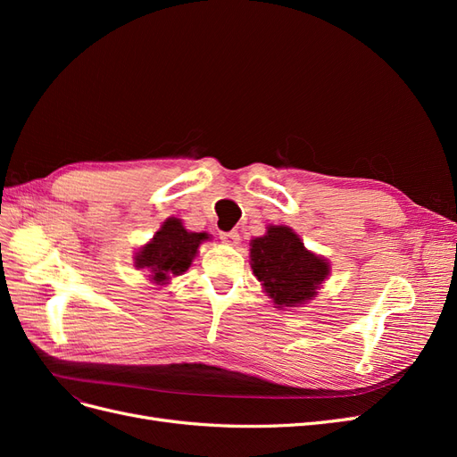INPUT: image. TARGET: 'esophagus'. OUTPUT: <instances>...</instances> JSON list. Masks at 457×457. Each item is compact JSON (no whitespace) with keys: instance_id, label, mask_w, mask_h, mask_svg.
<instances>
[{"instance_id":"34e87169","label":"esophagus","mask_w":457,"mask_h":457,"mask_svg":"<svg viewBox=\"0 0 457 457\" xmlns=\"http://www.w3.org/2000/svg\"><path fill=\"white\" fill-rule=\"evenodd\" d=\"M220 240H223L227 245H238L240 242V234L238 232H220Z\"/></svg>"}]
</instances>
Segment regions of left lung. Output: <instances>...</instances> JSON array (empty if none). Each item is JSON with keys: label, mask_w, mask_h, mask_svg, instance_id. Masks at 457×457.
<instances>
[{"label": "left lung", "mask_w": 457, "mask_h": 457, "mask_svg": "<svg viewBox=\"0 0 457 457\" xmlns=\"http://www.w3.org/2000/svg\"><path fill=\"white\" fill-rule=\"evenodd\" d=\"M250 245L253 274L276 309L309 303L329 274V262L309 252L289 227L270 225Z\"/></svg>", "instance_id": "8db88e82"}]
</instances>
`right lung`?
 <instances>
[{"mask_svg": "<svg viewBox=\"0 0 457 457\" xmlns=\"http://www.w3.org/2000/svg\"><path fill=\"white\" fill-rule=\"evenodd\" d=\"M207 238L210 237L205 232H188L181 219L170 217L163 220L154 238L135 253V267L146 269L150 272L148 278L163 286L188 270L200 244Z\"/></svg>", "mask_w": 457, "mask_h": 457, "instance_id": "1", "label": "right lung"}]
</instances>
